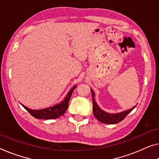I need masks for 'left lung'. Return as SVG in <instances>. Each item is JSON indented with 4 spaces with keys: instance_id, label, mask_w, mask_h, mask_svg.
Returning a JSON list of instances; mask_svg holds the SVG:
<instances>
[{
    "instance_id": "8db88e82",
    "label": "left lung",
    "mask_w": 159,
    "mask_h": 159,
    "mask_svg": "<svg viewBox=\"0 0 159 159\" xmlns=\"http://www.w3.org/2000/svg\"><path fill=\"white\" fill-rule=\"evenodd\" d=\"M92 95V102H93V113L94 116L96 117L97 120L100 122L104 124H116L121 121L125 117L130 113V112L135 108L136 106L133 107L132 108L128 109V110L119 112L116 114H109L104 111L99 107L98 105L96 103L94 99V92L93 90L91 89Z\"/></svg>"
}]
</instances>
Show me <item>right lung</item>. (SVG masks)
<instances>
[{"mask_svg":"<svg viewBox=\"0 0 159 159\" xmlns=\"http://www.w3.org/2000/svg\"><path fill=\"white\" fill-rule=\"evenodd\" d=\"M76 87V85L73 87L70 91L68 92L67 96L65 97V99L60 103L55 104V106L48 107V108L43 109H31L28 107L24 106L22 104L24 108H25L32 116L35 117L36 119H57L60 116L63 115L65 113L66 110L68 108V103H69V100L71 97L73 91Z\"/></svg>","mask_w":159,"mask_h":159,"instance_id":"add662e5","label":"right lung"}]
</instances>
